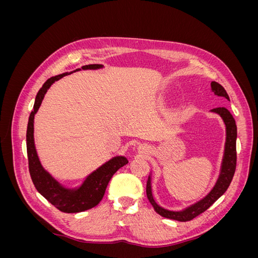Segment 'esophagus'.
I'll list each match as a JSON object with an SVG mask.
<instances>
[{
  "label": "esophagus",
  "instance_id": "34e87169",
  "mask_svg": "<svg viewBox=\"0 0 258 258\" xmlns=\"http://www.w3.org/2000/svg\"><path fill=\"white\" fill-rule=\"evenodd\" d=\"M139 148H140V150H141V151H143V152H147V150H148V148L145 147V146H140Z\"/></svg>",
  "mask_w": 258,
  "mask_h": 258
}]
</instances>
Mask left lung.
Here are the masks:
<instances>
[{
  "label": "left lung",
  "mask_w": 258,
  "mask_h": 258,
  "mask_svg": "<svg viewBox=\"0 0 258 258\" xmlns=\"http://www.w3.org/2000/svg\"><path fill=\"white\" fill-rule=\"evenodd\" d=\"M211 89L214 92L215 96L223 97L226 100H229V97L227 92L224 89L222 85H220L216 82L211 83ZM211 112L216 113L222 117V119L226 126V142H225V150H224V156L222 160V166L220 175H218L217 181L214 185V187L211 191L207 195L205 198L197 201L196 204H194L189 207L185 208L182 211H170L167 209H163L160 207L157 202L155 201L152 192V177L151 175L148 176L147 184H146V195L147 199L150 200L151 205L153 206L154 210L159 215L166 218H170V220H174L178 222H187L191 221L192 218L198 216L199 214L204 213L206 210H208L214 202L223 196L224 192L227 190L229 187L231 179L233 177L236 171V165H237V152H236V140H237V126L236 121L233 119L232 115L226 107H216L211 110Z\"/></svg>",
  "instance_id": "1"
}]
</instances>
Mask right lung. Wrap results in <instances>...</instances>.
Returning <instances> with one entry per match:
<instances>
[{"label": "right lung", "mask_w": 258, "mask_h": 258, "mask_svg": "<svg viewBox=\"0 0 258 258\" xmlns=\"http://www.w3.org/2000/svg\"><path fill=\"white\" fill-rule=\"evenodd\" d=\"M102 68V64H89L82 67V70H98ZM80 70L81 69H76L74 72L80 71ZM68 74L69 73L66 72L50 77L38 90L35 97L33 111L31 112L29 117L27 128V153L30 175L36 190L61 212L79 213L96 207L102 200L110 179L117 170L127 165L128 159L123 156L113 157L91 172L77 188H67L62 186L56 178L52 177L51 174L43 168L40 159H38L34 144V115L40 108L45 93L47 92L50 86Z\"/></svg>", "instance_id": "1"}]
</instances>
